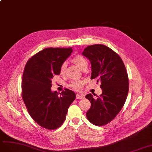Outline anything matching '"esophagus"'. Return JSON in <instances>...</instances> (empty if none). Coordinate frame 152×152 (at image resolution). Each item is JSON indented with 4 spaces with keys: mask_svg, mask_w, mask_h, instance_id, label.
I'll list each match as a JSON object with an SVG mask.
<instances>
[{
    "mask_svg": "<svg viewBox=\"0 0 152 152\" xmlns=\"http://www.w3.org/2000/svg\"><path fill=\"white\" fill-rule=\"evenodd\" d=\"M84 97V95H83V94H77L76 95V98L77 99H82Z\"/></svg>",
    "mask_w": 152,
    "mask_h": 152,
    "instance_id": "34e87169",
    "label": "esophagus"
}]
</instances>
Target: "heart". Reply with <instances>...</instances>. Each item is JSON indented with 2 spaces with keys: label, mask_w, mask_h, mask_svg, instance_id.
I'll use <instances>...</instances> for the list:
<instances>
[{
  "label": "heart",
  "mask_w": 152,
  "mask_h": 152,
  "mask_svg": "<svg viewBox=\"0 0 152 152\" xmlns=\"http://www.w3.org/2000/svg\"><path fill=\"white\" fill-rule=\"evenodd\" d=\"M72 61L75 63L80 69H84L85 68H87L88 67V61L86 58L83 57V56H80V55H77L75 56L72 59ZM66 67V63L64 62L63 64L61 65V73H64L65 72ZM84 84V81L83 80H78V81H72L71 83H69V86L72 87L74 90H80L83 85Z\"/></svg>",
  "instance_id": "obj_1"
}]
</instances>
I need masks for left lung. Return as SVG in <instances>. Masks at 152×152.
I'll use <instances>...</instances> for the list:
<instances>
[{"instance_id": "8db88e82", "label": "left lung", "mask_w": 152, "mask_h": 152, "mask_svg": "<svg viewBox=\"0 0 152 152\" xmlns=\"http://www.w3.org/2000/svg\"><path fill=\"white\" fill-rule=\"evenodd\" d=\"M83 55L91 62V79L101 82L102 94L86 95L91 102L86 112L89 121L97 126H102L112 121L123 108L129 89L128 73L121 58L110 48L102 44L89 46Z\"/></svg>"}]
</instances>
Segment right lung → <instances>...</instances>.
<instances>
[{
	"instance_id": "right-lung-1",
	"label": "right lung",
	"mask_w": 152,
	"mask_h": 152,
	"mask_svg": "<svg viewBox=\"0 0 152 152\" xmlns=\"http://www.w3.org/2000/svg\"><path fill=\"white\" fill-rule=\"evenodd\" d=\"M73 50L48 48L29 59L25 66L22 83L23 99L28 112L37 123L48 129H57L64 123L69 105L75 99L72 90L52 91L51 79L61 73V65Z\"/></svg>"
}]
</instances>
